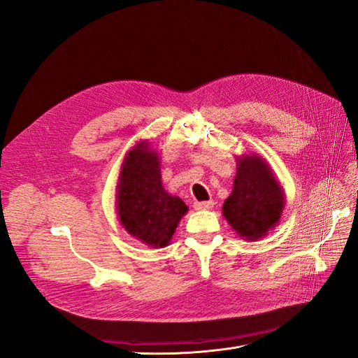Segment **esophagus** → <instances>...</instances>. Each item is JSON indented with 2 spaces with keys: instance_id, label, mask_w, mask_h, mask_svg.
<instances>
[{
  "instance_id": "1",
  "label": "esophagus",
  "mask_w": 358,
  "mask_h": 358,
  "mask_svg": "<svg viewBox=\"0 0 358 358\" xmlns=\"http://www.w3.org/2000/svg\"><path fill=\"white\" fill-rule=\"evenodd\" d=\"M213 208V201L209 200V201H196L194 203V209L196 210H209Z\"/></svg>"
}]
</instances>
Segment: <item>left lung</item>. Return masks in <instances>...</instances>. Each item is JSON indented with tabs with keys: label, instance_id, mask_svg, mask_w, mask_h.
<instances>
[{
	"label": "left lung",
	"instance_id": "8db88e82",
	"mask_svg": "<svg viewBox=\"0 0 358 358\" xmlns=\"http://www.w3.org/2000/svg\"><path fill=\"white\" fill-rule=\"evenodd\" d=\"M236 162L233 191L222 204V215L237 236L255 242L279 224L285 194L263 157L243 154Z\"/></svg>",
	"mask_w": 358,
	"mask_h": 358
}]
</instances>
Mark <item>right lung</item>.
Listing matches in <instances>:
<instances>
[{"instance_id": "add662e5", "label": "right lung", "mask_w": 358, "mask_h": 358, "mask_svg": "<svg viewBox=\"0 0 358 358\" xmlns=\"http://www.w3.org/2000/svg\"><path fill=\"white\" fill-rule=\"evenodd\" d=\"M188 206L161 180L159 154L148 140L128 150L116 185V213L122 229L150 248L170 243Z\"/></svg>"}]
</instances>
